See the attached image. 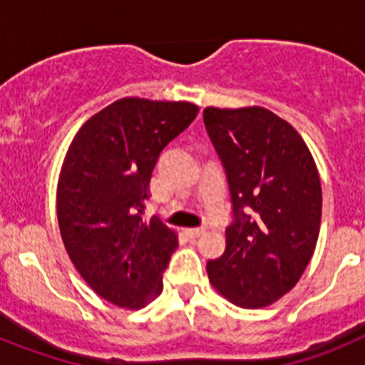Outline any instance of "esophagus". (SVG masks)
Segmentation results:
<instances>
[{"label": "esophagus", "mask_w": 365, "mask_h": 365, "mask_svg": "<svg viewBox=\"0 0 365 365\" xmlns=\"http://www.w3.org/2000/svg\"><path fill=\"white\" fill-rule=\"evenodd\" d=\"M206 232V227H199V228H186L185 234L188 235V237H199V235H202Z\"/></svg>", "instance_id": "esophagus-1"}]
</instances>
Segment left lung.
<instances>
[{"label": "left lung", "instance_id": "8db88e82", "mask_svg": "<svg viewBox=\"0 0 365 365\" xmlns=\"http://www.w3.org/2000/svg\"><path fill=\"white\" fill-rule=\"evenodd\" d=\"M206 131L232 195L227 248L206 263L212 287L245 309L267 307L299 282L314 254L322 185L298 131L259 106L206 108Z\"/></svg>", "mask_w": 365, "mask_h": 365}]
</instances>
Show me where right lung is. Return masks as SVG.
Segmentation results:
<instances>
[{
    "label": "right lung",
    "mask_w": 365,
    "mask_h": 365,
    "mask_svg": "<svg viewBox=\"0 0 365 365\" xmlns=\"http://www.w3.org/2000/svg\"><path fill=\"white\" fill-rule=\"evenodd\" d=\"M199 108L128 96L93 115L74 135L58 179L56 214L73 265L100 298L143 309L163 292L177 234L143 219L160 151Z\"/></svg>",
    "instance_id": "right-lung-1"
}]
</instances>
